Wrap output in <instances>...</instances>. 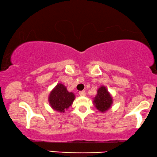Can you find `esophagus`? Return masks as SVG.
Wrapping results in <instances>:
<instances>
[{
	"label": "esophagus",
	"mask_w": 157,
	"mask_h": 157,
	"mask_svg": "<svg viewBox=\"0 0 157 157\" xmlns=\"http://www.w3.org/2000/svg\"><path fill=\"white\" fill-rule=\"evenodd\" d=\"M79 95H81V96H85V95H86V92H85L84 91H79Z\"/></svg>",
	"instance_id": "obj_1"
}]
</instances>
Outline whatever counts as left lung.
<instances>
[{
  "label": "left lung",
  "mask_w": 157,
  "mask_h": 157,
  "mask_svg": "<svg viewBox=\"0 0 157 157\" xmlns=\"http://www.w3.org/2000/svg\"><path fill=\"white\" fill-rule=\"evenodd\" d=\"M94 103L97 109L102 113L111 107L113 104L112 97L105 86H102L98 89L97 95L94 98Z\"/></svg>",
  "instance_id": "8db88e82"
}]
</instances>
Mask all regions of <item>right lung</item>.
I'll list each match as a JSON object with an SVG mask.
<instances>
[{
  "label": "right lung",
  "instance_id": "1",
  "mask_svg": "<svg viewBox=\"0 0 157 157\" xmlns=\"http://www.w3.org/2000/svg\"><path fill=\"white\" fill-rule=\"evenodd\" d=\"M75 98L73 93L68 92L64 85L59 83L50 92L48 101L53 109L60 113H64L72 105Z\"/></svg>",
  "mask_w": 157,
  "mask_h": 157
}]
</instances>
